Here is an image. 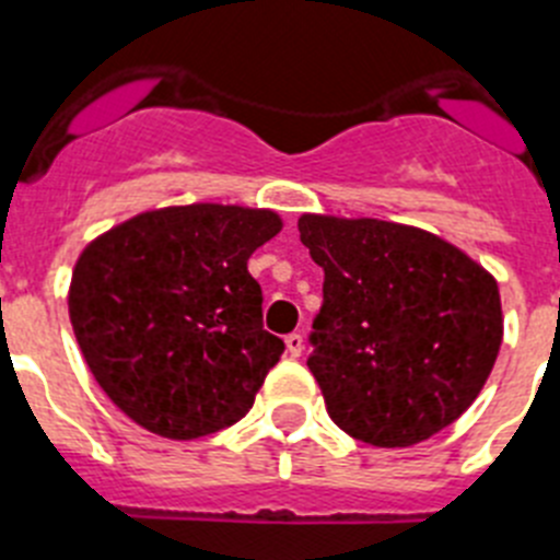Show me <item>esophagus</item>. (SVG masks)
Masks as SVG:
<instances>
[{
    "label": "esophagus",
    "mask_w": 560,
    "mask_h": 560,
    "mask_svg": "<svg viewBox=\"0 0 560 560\" xmlns=\"http://www.w3.org/2000/svg\"><path fill=\"white\" fill-rule=\"evenodd\" d=\"M284 343H287V352H290V358H299V354L304 352V338H301L299 332L287 335Z\"/></svg>",
    "instance_id": "1"
}]
</instances>
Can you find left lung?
<instances>
[{
  "instance_id": "8db88e82",
  "label": "left lung",
  "mask_w": 560,
  "mask_h": 560,
  "mask_svg": "<svg viewBox=\"0 0 560 560\" xmlns=\"http://www.w3.org/2000/svg\"><path fill=\"white\" fill-rule=\"evenodd\" d=\"M299 231L324 270L307 366L335 425L408 448L465 415L502 347L493 276L400 222L304 213Z\"/></svg>"
}]
</instances>
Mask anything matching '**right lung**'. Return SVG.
Here are the masks:
<instances>
[{"instance_id": "1", "label": "right lung", "mask_w": 560, "mask_h": 560, "mask_svg": "<svg viewBox=\"0 0 560 560\" xmlns=\"http://www.w3.org/2000/svg\"><path fill=\"white\" fill-rule=\"evenodd\" d=\"M279 231L270 208L194 202L138 213L81 250L72 332L129 420L197 440L250 411L284 340L261 327L247 259Z\"/></svg>"}]
</instances>
